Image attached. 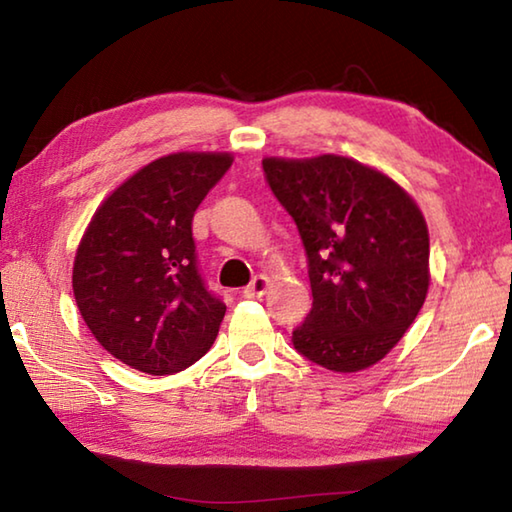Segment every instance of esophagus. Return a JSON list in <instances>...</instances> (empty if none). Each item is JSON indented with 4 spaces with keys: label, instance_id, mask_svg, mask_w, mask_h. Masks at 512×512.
I'll list each match as a JSON object with an SVG mask.
<instances>
[{
    "label": "esophagus",
    "instance_id": "obj_1",
    "mask_svg": "<svg viewBox=\"0 0 512 512\" xmlns=\"http://www.w3.org/2000/svg\"><path fill=\"white\" fill-rule=\"evenodd\" d=\"M268 287H271V280H268L266 275H257V277H253V282H250L244 289V296L246 298H262Z\"/></svg>",
    "mask_w": 512,
    "mask_h": 512
}]
</instances>
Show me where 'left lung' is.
I'll list each match as a JSON object with an SVG mask.
<instances>
[{"instance_id":"1","label":"left lung","mask_w":512,"mask_h":512,"mask_svg":"<svg viewBox=\"0 0 512 512\" xmlns=\"http://www.w3.org/2000/svg\"><path fill=\"white\" fill-rule=\"evenodd\" d=\"M262 164L307 250L314 305L293 345L334 372L375 366L429 291V230L418 203L386 173L343 155Z\"/></svg>"}]
</instances>
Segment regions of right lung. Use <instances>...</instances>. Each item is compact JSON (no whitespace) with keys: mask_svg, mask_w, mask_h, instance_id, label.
<instances>
[{"mask_svg":"<svg viewBox=\"0 0 512 512\" xmlns=\"http://www.w3.org/2000/svg\"><path fill=\"white\" fill-rule=\"evenodd\" d=\"M232 153L180 151L146 164L108 194L76 248L72 287L94 339L146 375L198 361L225 305L196 266L192 219Z\"/></svg>","mask_w":512,"mask_h":512,"instance_id":"obj_1","label":"right lung"}]
</instances>
